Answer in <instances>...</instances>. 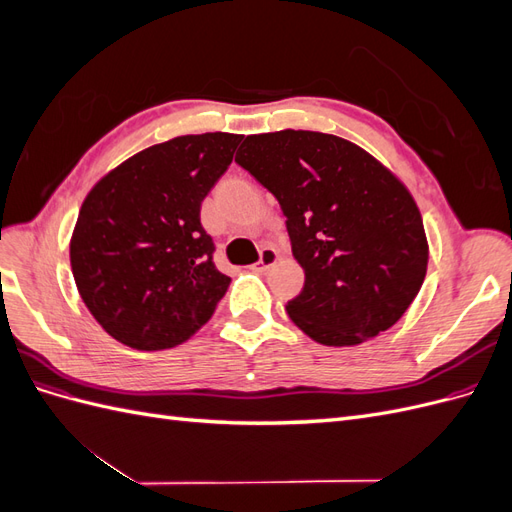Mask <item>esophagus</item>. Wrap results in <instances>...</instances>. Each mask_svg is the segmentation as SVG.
I'll return each instance as SVG.
<instances>
[{"mask_svg":"<svg viewBox=\"0 0 512 512\" xmlns=\"http://www.w3.org/2000/svg\"><path fill=\"white\" fill-rule=\"evenodd\" d=\"M277 260H280V252H277L275 247H262V250H260V260L256 262L254 269L262 273V271L271 269Z\"/></svg>","mask_w":512,"mask_h":512,"instance_id":"1","label":"esophagus"}]
</instances>
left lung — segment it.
<instances>
[{"label":"left lung","instance_id":"obj_1","mask_svg":"<svg viewBox=\"0 0 512 512\" xmlns=\"http://www.w3.org/2000/svg\"><path fill=\"white\" fill-rule=\"evenodd\" d=\"M237 164L280 200L305 286L286 312L324 346H356L404 316L429 245L410 190L342 136L280 130L245 136Z\"/></svg>","mask_w":512,"mask_h":512}]
</instances>
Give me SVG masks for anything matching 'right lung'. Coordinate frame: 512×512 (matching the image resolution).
Returning <instances> with one entry per match:
<instances>
[{
	"instance_id": "add662e5",
	"label": "right lung",
	"mask_w": 512,
	"mask_h": 512,
	"mask_svg": "<svg viewBox=\"0 0 512 512\" xmlns=\"http://www.w3.org/2000/svg\"><path fill=\"white\" fill-rule=\"evenodd\" d=\"M241 138H170L108 170L85 196L70 239L72 275L91 316L123 346L188 342L226 294L230 277L213 265L200 203Z\"/></svg>"
}]
</instances>
